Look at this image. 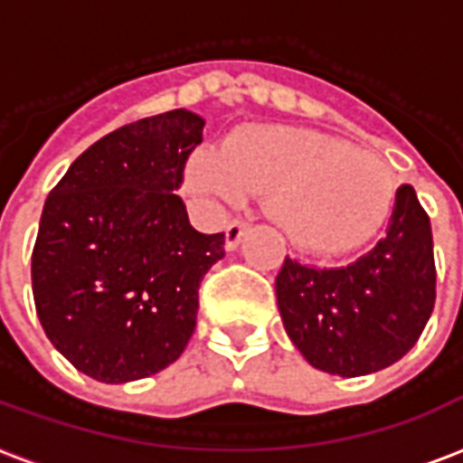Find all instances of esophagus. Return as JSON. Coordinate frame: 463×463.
I'll return each instance as SVG.
<instances>
[{"label":"esophagus","mask_w":463,"mask_h":463,"mask_svg":"<svg viewBox=\"0 0 463 463\" xmlns=\"http://www.w3.org/2000/svg\"><path fill=\"white\" fill-rule=\"evenodd\" d=\"M245 231H247L245 221H240V218L231 221L228 228H225V247H228V250H235V247L240 245L242 235H245Z\"/></svg>","instance_id":"esophagus-1"}]
</instances>
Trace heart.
Returning <instances> with one entry per match:
<instances>
[{
    "mask_svg": "<svg viewBox=\"0 0 463 463\" xmlns=\"http://www.w3.org/2000/svg\"><path fill=\"white\" fill-rule=\"evenodd\" d=\"M186 189L211 206L267 196L271 221L313 255L366 245L396 203V179L379 155L294 126H250L223 150L201 147L186 165Z\"/></svg>",
    "mask_w": 463,
    "mask_h": 463,
    "instance_id": "b5f03b06",
    "label": "heart"
}]
</instances>
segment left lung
Returning a JSON list of instances; mask_svg holds the SVG:
<instances>
[{"mask_svg":"<svg viewBox=\"0 0 463 463\" xmlns=\"http://www.w3.org/2000/svg\"><path fill=\"white\" fill-rule=\"evenodd\" d=\"M435 287L430 216L403 184L373 250L337 269L287 257L277 303L303 357L320 372L352 379L386 369L418 342L435 308Z\"/></svg>","mask_w":463,"mask_h":463,"instance_id":"left-lung-1","label":"left lung"}]
</instances>
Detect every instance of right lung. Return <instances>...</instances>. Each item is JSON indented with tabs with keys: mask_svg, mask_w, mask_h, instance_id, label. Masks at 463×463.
Returning a JSON list of instances; mask_svg holds the SVG:
<instances>
[{
	"mask_svg": "<svg viewBox=\"0 0 463 463\" xmlns=\"http://www.w3.org/2000/svg\"><path fill=\"white\" fill-rule=\"evenodd\" d=\"M186 109L116 128L52 186L38 225L31 281L48 340L104 383L162 372L196 327L201 279L225 235L194 231L176 189L201 143Z\"/></svg>",
	"mask_w": 463,
	"mask_h": 463,
	"instance_id": "right-lung-1",
	"label": "right lung"
}]
</instances>
